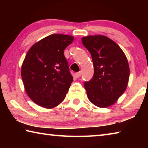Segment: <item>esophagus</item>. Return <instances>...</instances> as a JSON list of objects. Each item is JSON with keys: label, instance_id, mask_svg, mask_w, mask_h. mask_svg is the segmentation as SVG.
<instances>
[{"label": "esophagus", "instance_id": "esophagus-1", "mask_svg": "<svg viewBox=\"0 0 148 148\" xmlns=\"http://www.w3.org/2000/svg\"><path fill=\"white\" fill-rule=\"evenodd\" d=\"M81 75H82V72H77V73H76V74H75V76H76L77 78H78V77L81 76Z\"/></svg>", "mask_w": 148, "mask_h": 148}]
</instances>
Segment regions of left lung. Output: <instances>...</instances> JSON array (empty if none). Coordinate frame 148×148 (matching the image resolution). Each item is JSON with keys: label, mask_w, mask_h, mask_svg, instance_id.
I'll return each instance as SVG.
<instances>
[{"label": "left lung", "mask_w": 148, "mask_h": 148, "mask_svg": "<svg viewBox=\"0 0 148 148\" xmlns=\"http://www.w3.org/2000/svg\"><path fill=\"white\" fill-rule=\"evenodd\" d=\"M91 55L94 75L84 87L90 102L99 108L116 103L128 85L130 69L127 57L118 45L103 35L82 38Z\"/></svg>", "instance_id": "obj_1"}]
</instances>
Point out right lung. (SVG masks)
Wrapping results in <instances>:
<instances>
[{
    "mask_svg": "<svg viewBox=\"0 0 148 148\" xmlns=\"http://www.w3.org/2000/svg\"><path fill=\"white\" fill-rule=\"evenodd\" d=\"M73 40L71 35L51 34L29 49L21 75L25 90L34 103L53 108L64 101L73 81L64 50Z\"/></svg>",
    "mask_w": 148,
    "mask_h": 148,
    "instance_id": "obj_1",
    "label": "right lung"
}]
</instances>
